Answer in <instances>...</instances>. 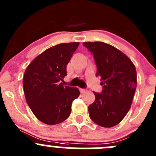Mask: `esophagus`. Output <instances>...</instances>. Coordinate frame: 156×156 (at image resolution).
<instances>
[{
	"label": "esophagus",
	"mask_w": 156,
	"mask_h": 156,
	"mask_svg": "<svg viewBox=\"0 0 156 156\" xmlns=\"http://www.w3.org/2000/svg\"><path fill=\"white\" fill-rule=\"evenodd\" d=\"M86 91H87V90L86 89H82V88H80V92H81V94H84V93H85Z\"/></svg>",
	"instance_id": "34e87169"
}]
</instances>
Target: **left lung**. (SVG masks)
I'll list each match as a JSON object with an SVG mask.
<instances>
[{
    "instance_id": "1",
    "label": "left lung",
    "mask_w": 156,
    "mask_h": 156,
    "mask_svg": "<svg viewBox=\"0 0 156 156\" xmlns=\"http://www.w3.org/2000/svg\"><path fill=\"white\" fill-rule=\"evenodd\" d=\"M94 54L97 76L103 86L94 92L95 100L88 106L91 120L103 127L120 123L128 112L136 87V71L128 57L119 49L100 41L84 42Z\"/></svg>"
}]
</instances>
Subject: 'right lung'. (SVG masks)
<instances>
[{
    "mask_svg": "<svg viewBox=\"0 0 156 156\" xmlns=\"http://www.w3.org/2000/svg\"><path fill=\"white\" fill-rule=\"evenodd\" d=\"M79 42L63 43L44 50L28 66L23 89L29 108L35 117L49 125L66 120L72 102L80 95L77 87L63 86L66 66Z\"/></svg>",
    "mask_w": 156,
    "mask_h": 156,
    "instance_id": "add662e5",
    "label": "right lung"
}]
</instances>
